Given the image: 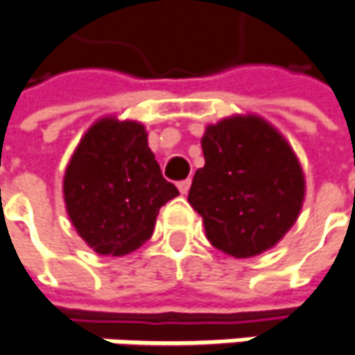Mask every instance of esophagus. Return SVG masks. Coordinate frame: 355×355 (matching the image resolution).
I'll return each mask as SVG.
<instances>
[{
  "instance_id": "obj_1",
  "label": "esophagus",
  "mask_w": 355,
  "mask_h": 355,
  "mask_svg": "<svg viewBox=\"0 0 355 355\" xmlns=\"http://www.w3.org/2000/svg\"><path fill=\"white\" fill-rule=\"evenodd\" d=\"M189 189H191V180H189V178L178 182V191H180V195H187V193H189Z\"/></svg>"
}]
</instances>
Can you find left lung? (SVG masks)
I'll return each instance as SVG.
<instances>
[{
    "mask_svg": "<svg viewBox=\"0 0 355 355\" xmlns=\"http://www.w3.org/2000/svg\"><path fill=\"white\" fill-rule=\"evenodd\" d=\"M205 166L189 202L202 217L207 239L233 257H255L283 239L300 217L305 178L287 140L255 114L207 126Z\"/></svg>",
    "mask_w": 355,
    "mask_h": 355,
    "instance_id": "left-lung-1",
    "label": "left lung"
}]
</instances>
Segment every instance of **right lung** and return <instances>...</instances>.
<instances>
[{
  "mask_svg": "<svg viewBox=\"0 0 355 355\" xmlns=\"http://www.w3.org/2000/svg\"><path fill=\"white\" fill-rule=\"evenodd\" d=\"M146 136L140 122L100 118L68 162L66 211L98 255L136 251L150 239L160 207L178 195L162 177Z\"/></svg>",
  "mask_w": 355,
  "mask_h": 355,
  "instance_id": "right-lung-1",
  "label": "right lung"
}]
</instances>
